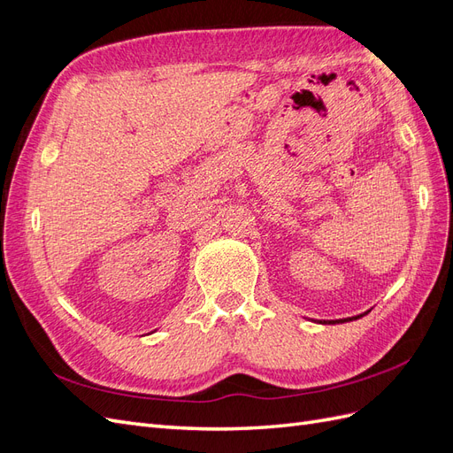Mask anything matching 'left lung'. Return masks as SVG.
I'll list each match as a JSON object with an SVG mask.
<instances>
[{
	"label": "left lung",
	"mask_w": 453,
	"mask_h": 453,
	"mask_svg": "<svg viewBox=\"0 0 453 453\" xmlns=\"http://www.w3.org/2000/svg\"><path fill=\"white\" fill-rule=\"evenodd\" d=\"M353 319H359V318H353ZM344 321H348V319H338V321H328V323H344ZM323 323H326V321H323Z\"/></svg>",
	"instance_id": "8db88e82"
}]
</instances>
